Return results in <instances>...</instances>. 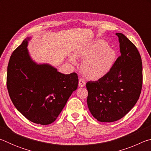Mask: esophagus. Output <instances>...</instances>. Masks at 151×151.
Here are the masks:
<instances>
[{"mask_svg": "<svg viewBox=\"0 0 151 151\" xmlns=\"http://www.w3.org/2000/svg\"><path fill=\"white\" fill-rule=\"evenodd\" d=\"M86 85V83L85 81L83 80L82 78H79L78 80V86H80V87H83V86H85Z\"/></svg>", "mask_w": 151, "mask_h": 151, "instance_id": "obj_1", "label": "esophagus"}]
</instances>
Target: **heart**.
Returning <instances> with one entry per match:
<instances>
[{"label":"heart","mask_w":151,"mask_h":151,"mask_svg":"<svg viewBox=\"0 0 151 151\" xmlns=\"http://www.w3.org/2000/svg\"><path fill=\"white\" fill-rule=\"evenodd\" d=\"M77 55L84 59L81 64L82 73L92 80L103 77L110 72L117 58L116 51L109 47L108 43L103 40H95L88 47L79 51ZM70 61L76 63L75 57H71Z\"/></svg>","instance_id":"1"}]
</instances>
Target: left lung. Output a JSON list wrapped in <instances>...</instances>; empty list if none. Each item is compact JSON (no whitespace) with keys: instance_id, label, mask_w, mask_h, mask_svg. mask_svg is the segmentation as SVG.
I'll list each match as a JSON object with an SVG mask.
<instances>
[{"instance_id":"8db88e82","label":"left lung","mask_w":151,"mask_h":151,"mask_svg":"<svg viewBox=\"0 0 151 151\" xmlns=\"http://www.w3.org/2000/svg\"><path fill=\"white\" fill-rule=\"evenodd\" d=\"M121 55L110 72L96 81H88L87 104L100 122H114L132 109L141 93L142 65L139 50L122 33H116Z\"/></svg>"}]
</instances>
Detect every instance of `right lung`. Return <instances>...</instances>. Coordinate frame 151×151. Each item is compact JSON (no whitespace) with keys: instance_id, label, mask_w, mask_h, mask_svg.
I'll use <instances>...</instances> for the list:
<instances>
[{"instance_id":"right-lung-1","label":"right lung","mask_w":151,"mask_h":151,"mask_svg":"<svg viewBox=\"0 0 151 151\" xmlns=\"http://www.w3.org/2000/svg\"><path fill=\"white\" fill-rule=\"evenodd\" d=\"M28 40L15 49L7 68L6 86L12 103L34 123L54 122L77 88L76 73L65 75L50 65H37L29 57Z\"/></svg>"}]
</instances>
